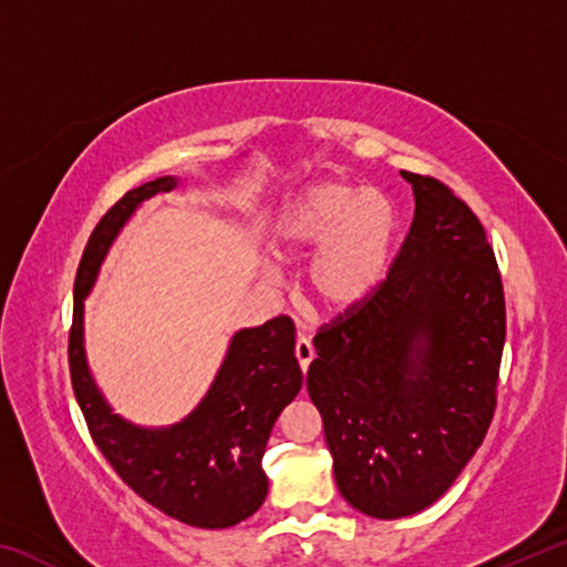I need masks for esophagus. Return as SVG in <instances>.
<instances>
[{
    "instance_id": "obj_1",
    "label": "esophagus",
    "mask_w": 567,
    "mask_h": 567,
    "mask_svg": "<svg viewBox=\"0 0 567 567\" xmlns=\"http://www.w3.org/2000/svg\"><path fill=\"white\" fill-rule=\"evenodd\" d=\"M295 354H297V362H300V370L307 372V368H310V362H312V358H315L310 340L297 338V342H295Z\"/></svg>"
}]
</instances>
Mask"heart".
Masks as SVG:
<instances>
[{"mask_svg": "<svg viewBox=\"0 0 567 567\" xmlns=\"http://www.w3.org/2000/svg\"><path fill=\"white\" fill-rule=\"evenodd\" d=\"M395 209L378 189L320 179L287 199L272 229V255L302 262L312 310L342 318L360 310L385 282L395 247Z\"/></svg>", "mask_w": 567, "mask_h": 567, "instance_id": "obj_1", "label": "heart"}]
</instances>
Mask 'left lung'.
Returning a JSON list of instances; mask_svg holds the SVG:
<instances>
[{
	"instance_id": "obj_1",
	"label": "left lung",
	"mask_w": 567,
	"mask_h": 567,
	"mask_svg": "<svg viewBox=\"0 0 567 567\" xmlns=\"http://www.w3.org/2000/svg\"><path fill=\"white\" fill-rule=\"evenodd\" d=\"M415 217L388 280L312 340L307 392L334 483L378 520L443 497L491 427L505 344L493 247L443 182L400 172Z\"/></svg>"
}]
</instances>
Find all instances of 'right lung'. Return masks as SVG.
<instances>
[{"label": "right lung", "mask_w": 567, "mask_h": 567, "mask_svg": "<svg viewBox=\"0 0 567 567\" xmlns=\"http://www.w3.org/2000/svg\"><path fill=\"white\" fill-rule=\"evenodd\" d=\"M179 185V177L167 175L134 187L94 227L74 282L70 370L94 443L124 483L179 523L223 530L247 520L267 497L265 445L275 420L302 388L292 320L237 330L205 398L189 415L162 427L137 425L114 412L84 348V300L114 239L142 203Z\"/></svg>", "instance_id": "obj_1"}]
</instances>
